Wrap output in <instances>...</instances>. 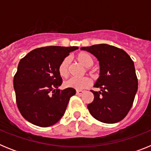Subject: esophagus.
Masks as SVG:
<instances>
[{"label": "esophagus", "mask_w": 151, "mask_h": 151, "mask_svg": "<svg viewBox=\"0 0 151 151\" xmlns=\"http://www.w3.org/2000/svg\"><path fill=\"white\" fill-rule=\"evenodd\" d=\"M83 93H84V91H82V90H77L76 91V94H78V95H82Z\"/></svg>", "instance_id": "1"}]
</instances>
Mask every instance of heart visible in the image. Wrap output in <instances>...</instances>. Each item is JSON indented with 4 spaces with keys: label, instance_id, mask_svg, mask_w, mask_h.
Masks as SVG:
<instances>
[{
    "label": "heart",
    "instance_id": "b5f03b06",
    "mask_svg": "<svg viewBox=\"0 0 151 151\" xmlns=\"http://www.w3.org/2000/svg\"><path fill=\"white\" fill-rule=\"evenodd\" d=\"M76 60L79 63L86 68H89L93 66L94 64V59L91 56L85 52H81L76 56ZM69 66H70V58L66 57L64 58L60 63L59 66V73L61 76L67 77L69 74ZM91 84V81L88 77H83V78H70L65 81L64 85L65 87L69 88H74L77 90L86 88L89 87Z\"/></svg>",
    "mask_w": 151,
    "mask_h": 151
}]
</instances>
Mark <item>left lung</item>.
<instances>
[{"label":"left lung","mask_w":151,"mask_h":151,"mask_svg":"<svg viewBox=\"0 0 151 151\" xmlns=\"http://www.w3.org/2000/svg\"><path fill=\"white\" fill-rule=\"evenodd\" d=\"M99 61L100 76L88 109L94 118L104 123H116L125 117L132 106L138 91L134 62L122 49L106 44L82 47Z\"/></svg>","instance_id":"obj_1"}]
</instances>
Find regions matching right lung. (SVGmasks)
I'll list each match as a JSON object with an SVG mask.
<instances>
[{"mask_svg": "<svg viewBox=\"0 0 151 151\" xmlns=\"http://www.w3.org/2000/svg\"><path fill=\"white\" fill-rule=\"evenodd\" d=\"M78 47L36 48L21 59L13 78L18 109L22 116L40 127L54 125L62 118L74 88L60 91L59 66Z\"/></svg>", "mask_w": 151, "mask_h": 151, "instance_id": "obj_1", "label": "right lung"}]
</instances>
